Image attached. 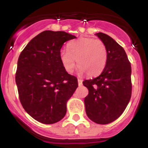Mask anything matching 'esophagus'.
I'll return each instance as SVG.
<instances>
[{
	"mask_svg": "<svg viewBox=\"0 0 148 148\" xmlns=\"http://www.w3.org/2000/svg\"><path fill=\"white\" fill-rule=\"evenodd\" d=\"M78 85L81 86L82 85V80L80 79V78H78Z\"/></svg>",
	"mask_w": 148,
	"mask_h": 148,
	"instance_id": "esophagus-1",
	"label": "esophagus"
}]
</instances>
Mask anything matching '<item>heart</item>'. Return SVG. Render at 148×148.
Masks as SVG:
<instances>
[{"mask_svg":"<svg viewBox=\"0 0 148 148\" xmlns=\"http://www.w3.org/2000/svg\"><path fill=\"white\" fill-rule=\"evenodd\" d=\"M67 49L59 53L60 61L67 73L73 72L75 60L80 73L92 77L100 74L108 59V48L102 40L92 38H81L68 44Z\"/></svg>","mask_w":148,"mask_h":148,"instance_id":"heart-1","label":"heart"}]
</instances>
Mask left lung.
<instances>
[{
    "mask_svg": "<svg viewBox=\"0 0 148 148\" xmlns=\"http://www.w3.org/2000/svg\"><path fill=\"white\" fill-rule=\"evenodd\" d=\"M108 50V59L101 75L83 84L89 90L84 99L90 120L100 125L113 122L127 108L131 98V65L125 49L109 35L96 33Z\"/></svg>",
    "mask_w": 148,
    "mask_h": 148,
    "instance_id": "1",
    "label": "left lung"
}]
</instances>
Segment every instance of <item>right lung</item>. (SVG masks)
<instances>
[{
  "label": "right lung",
  "instance_id": "1",
  "mask_svg": "<svg viewBox=\"0 0 148 148\" xmlns=\"http://www.w3.org/2000/svg\"><path fill=\"white\" fill-rule=\"evenodd\" d=\"M75 36L46 30L30 40L21 53L15 73L19 99L26 112L46 125L58 122L66 113V102L78 87V80L61 64L64 43Z\"/></svg>",
  "mask_w": 148,
  "mask_h": 148
}]
</instances>
